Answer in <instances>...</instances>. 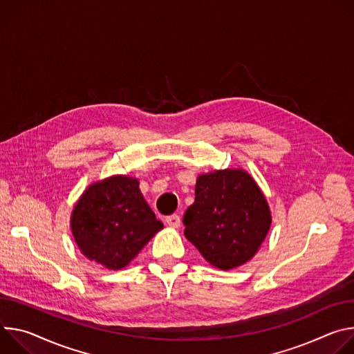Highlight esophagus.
Returning <instances> with one entry per match:
<instances>
[{"label": "esophagus", "mask_w": 354, "mask_h": 354, "mask_svg": "<svg viewBox=\"0 0 354 354\" xmlns=\"http://www.w3.org/2000/svg\"><path fill=\"white\" fill-rule=\"evenodd\" d=\"M166 222H167V225H169L170 227L177 229V227L180 226V223H181V219H180V216H178L177 214H173V215H170V216L166 218Z\"/></svg>", "instance_id": "esophagus-1"}]
</instances>
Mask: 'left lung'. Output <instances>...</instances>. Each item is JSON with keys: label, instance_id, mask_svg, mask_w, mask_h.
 <instances>
[{"label": "left lung", "instance_id": "obj_1", "mask_svg": "<svg viewBox=\"0 0 354 354\" xmlns=\"http://www.w3.org/2000/svg\"><path fill=\"white\" fill-rule=\"evenodd\" d=\"M271 219L266 195L246 170H214L197 177L184 236L212 267L226 271L254 257Z\"/></svg>", "mask_w": 354, "mask_h": 354}]
</instances>
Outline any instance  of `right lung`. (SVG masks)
<instances>
[{
  "label": "right lung",
  "mask_w": 354,
  "mask_h": 354,
  "mask_svg": "<svg viewBox=\"0 0 354 354\" xmlns=\"http://www.w3.org/2000/svg\"><path fill=\"white\" fill-rule=\"evenodd\" d=\"M70 227L80 252L108 270L125 268L163 229L136 177L115 174L91 183L75 203Z\"/></svg>",
  "instance_id": "obj_1"
}]
</instances>
